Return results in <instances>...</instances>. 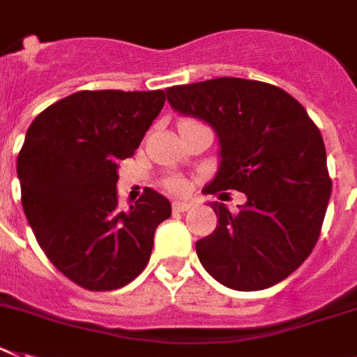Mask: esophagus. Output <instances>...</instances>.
Returning a JSON list of instances; mask_svg holds the SVG:
<instances>
[{
  "label": "esophagus",
  "mask_w": 357,
  "mask_h": 357,
  "mask_svg": "<svg viewBox=\"0 0 357 357\" xmlns=\"http://www.w3.org/2000/svg\"><path fill=\"white\" fill-rule=\"evenodd\" d=\"M190 206H192V203H188V202H174L172 211L174 212H187Z\"/></svg>",
  "instance_id": "esophagus-1"
}]
</instances>
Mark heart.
I'll return each instance as SVG.
<instances>
[{
	"label": "heart",
	"instance_id": "obj_1",
	"mask_svg": "<svg viewBox=\"0 0 357 357\" xmlns=\"http://www.w3.org/2000/svg\"><path fill=\"white\" fill-rule=\"evenodd\" d=\"M196 119H190V118H185L179 121V125H183V123H194ZM163 187L172 194H183L187 190V183H185V179L178 178V176H172V178H167L163 179Z\"/></svg>",
	"mask_w": 357,
	"mask_h": 357
}]
</instances>
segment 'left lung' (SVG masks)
I'll use <instances>...</instances> for the list:
<instances>
[{
    "label": "left lung",
    "mask_w": 357,
    "mask_h": 357,
    "mask_svg": "<svg viewBox=\"0 0 357 357\" xmlns=\"http://www.w3.org/2000/svg\"><path fill=\"white\" fill-rule=\"evenodd\" d=\"M167 100L218 132L220 172L206 192L247 196L234 212L212 205L215 230L196 241L205 271L243 292L289 278L316 247L332 192L316 123L283 89L241 77L170 86Z\"/></svg>",
    "instance_id": "8db88e82"
}]
</instances>
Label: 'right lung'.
Wrapping results in <instances>:
<instances>
[{
    "label": "right lung",
    "mask_w": 357,
    "mask_h": 357,
    "mask_svg": "<svg viewBox=\"0 0 357 357\" xmlns=\"http://www.w3.org/2000/svg\"><path fill=\"white\" fill-rule=\"evenodd\" d=\"M165 103L163 91H82L26 130L17 155L21 205L45 256L76 285L107 292L146 266L170 203L145 188L118 206V163L132 158Z\"/></svg>",
    "instance_id": "add662e5"
}]
</instances>
